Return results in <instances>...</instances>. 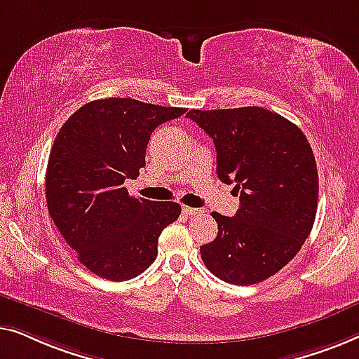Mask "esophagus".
<instances>
[{
  "label": "esophagus",
  "mask_w": 359,
  "mask_h": 359,
  "mask_svg": "<svg viewBox=\"0 0 359 359\" xmlns=\"http://www.w3.org/2000/svg\"><path fill=\"white\" fill-rule=\"evenodd\" d=\"M182 211H184V213H185L187 216H195V215L201 213V210H198V208H190V206H182Z\"/></svg>",
  "instance_id": "1"
}]
</instances>
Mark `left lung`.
<instances>
[{
	"mask_svg": "<svg viewBox=\"0 0 359 359\" xmlns=\"http://www.w3.org/2000/svg\"><path fill=\"white\" fill-rule=\"evenodd\" d=\"M216 148V174L236 184L239 210L213 211L218 236L200 247L211 273L232 285L260 283L294 259L314 226L319 175L304 133L262 107L190 110Z\"/></svg>",
	"mask_w": 359,
	"mask_h": 359,
	"instance_id": "1",
	"label": "left lung"
}]
</instances>
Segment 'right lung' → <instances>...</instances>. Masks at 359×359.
Masks as SVG:
<instances>
[{"instance_id":"obj_1","label":"right lung","mask_w":359,"mask_h":359,"mask_svg":"<svg viewBox=\"0 0 359 359\" xmlns=\"http://www.w3.org/2000/svg\"><path fill=\"white\" fill-rule=\"evenodd\" d=\"M185 112L110 97L84 104L60 128L45 175L48 213L78 260L100 278L143 273L158 255L161 232L179 218V203L135 198L123 182L144 168L151 133Z\"/></svg>"}]
</instances>
